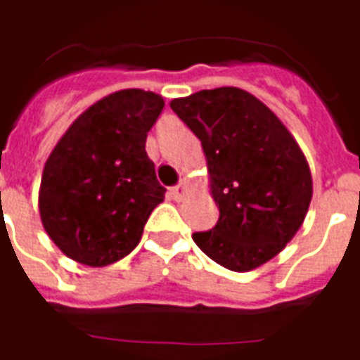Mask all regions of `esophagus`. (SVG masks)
Listing matches in <instances>:
<instances>
[{
    "label": "esophagus",
    "mask_w": 360,
    "mask_h": 360,
    "mask_svg": "<svg viewBox=\"0 0 360 360\" xmlns=\"http://www.w3.org/2000/svg\"><path fill=\"white\" fill-rule=\"evenodd\" d=\"M186 195H188V184L186 182H180L178 186L172 188V197H174L176 200H182Z\"/></svg>",
    "instance_id": "obj_1"
}]
</instances>
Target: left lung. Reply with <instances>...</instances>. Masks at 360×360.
<instances>
[{
  "label": "left lung",
  "instance_id": "obj_1",
  "mask_svg": "<svg viewBox=\"0 0 360 360\" xmlns=\"http://www.w3.org/2000/svg\"><path fill=\"white\" fill-rule=\"evenodd\" d=\"M171 108L200 141L219 208L216 227L195 233V244L235 272L276 257L300 229L314 193L295 136L264 103L233 86L178 97Z\"/></svg>",
  "mask_w": 360,
  "mask_h": 360
}]
</instances>
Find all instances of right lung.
<instances>
[{"mask_svg":"<svg viewBox=\"0 0 360 360\" xmlns=\"http://www.w3.org/2000/svg\"><path fill=\"white\" fill-rule=\"evenodd\" d=\"M165 107L154 91H114L86 108L44 163L39 214L67 257L107 266L129 255L165 199L146 136Z\"/></svg>","mask_w":360,"mask_h":360,"instance_id":"1","label":"right lung"}]
</instances>
